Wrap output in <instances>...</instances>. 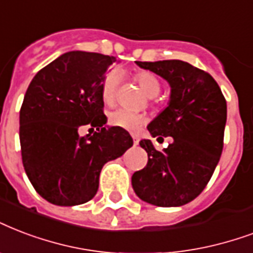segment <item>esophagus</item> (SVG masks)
I'll list each match as a JSON object with an SVG mask.
<instances>
[{
	"label": "esophagus",
	"instance_id": "obj_1",
	"mask_svg": "<svg viewBox=\"0 0 253 253\" xmlns=\"http://www.w3.org/2000/svg\"><path fill=\"white\" fill-rule=\"evenodd\" d=\"M131 136H132V139H134V144L139 143V138H138V135L132 134V135H131Z\"/></svg>",
	"mask_w": 253,
	"mask_h": 253
}]
</instances>
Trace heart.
<instances>
[{
    "label": "heart",
    "instance_id": "1",
    "mask_svg": "<svg viewBox=\"0 0 253 253\" xmlns=\"http://www.w3.org/2000/svg\"><path fill=\"white\" fill-rule=\"evenodd\" d=\"M136 80L139 82L140 87L148 96H157L161 91V82L155 75L148 71H142L136 75ZM121 81V73L118 70H110L106 74L105 80L101 86V95L105 103L110 105L115 99L117 88ZM109 122L111 126L125 128V130H136L144 123V117L139 113H134L130 110L118 109L111 111L109 115Z\"/></svg>",
    "mask_w": 253,
    "mask_h": 253
}]
</instances>
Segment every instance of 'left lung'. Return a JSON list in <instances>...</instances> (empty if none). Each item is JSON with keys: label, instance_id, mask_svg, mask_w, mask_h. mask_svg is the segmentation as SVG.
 I'll return each instance as SVG.
<instances>
[{"label": "left lung", "instance_id": "8db88e82", "mask_svg": "<svg viewBox=\"0 0 253 253\" xmlns=\"http://www.w3.org/2000/svg\"><path fill=\"white\" fill-rule=\"evenodd\" d=\"M169 82V105L148 123L151 136H172L162 151L150 139L140 147L147 166L131 178L135 194L146 203L179 207L204 190L216 169L223 150L227 103L211 75L179 59L139 62Z\"/></svg>", "mask_w": 253, "mask_h": 253}]
</instances>
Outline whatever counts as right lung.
Masks as SVG:
<instances>
[{
	"mask_svg": "<svg viewBox=\"0 0 253 253\" xmlns=\"http://www.w3.org/2000/svg\"><path fill=\"white\" fill-rule=\"evenodd\" d=\"M115 57L67 51L40 70L19 111V142L25 172L40 195L55 206L91 200L102 167L132 146L125 128L107 126L101 95ZM97 128L81 137L82 126Z\"/></svg>",
	"mask_w": 253,
	"mask_h": 253,
	"instance_id": "right-lung-1",
	"label": "right lung"
}]
</instances>
